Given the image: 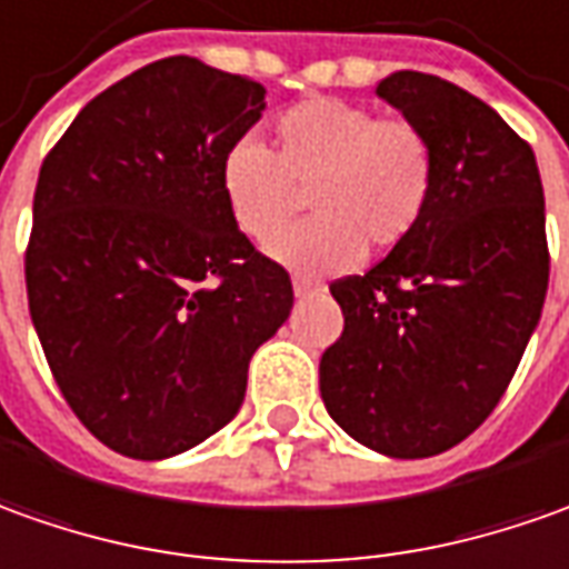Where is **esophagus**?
I'll return each mask as SVG.
<instances>
[{
  "label": "esophagus",
  "mask_w": 569,
  "mask_h": 569,
  "mask_svg": "<svg viewBox=\"0 0 569 569\" xmlns=\"http://www.w3.org/2000/svg\"><path fill=\"white\" fill-rule=\"evenodd\" d=\"M292 289H296V296H311V292H317V289H320V286L315 283V280H308V277H296V280H292Z\"/></svg>",
  "instance_id": "34e87169"
}]
</instances>
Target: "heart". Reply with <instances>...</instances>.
Wrapping results in <instances>:
<instances>
[{
    "label": "heart",
    "instance_id": "heart-1",
    "mask_svg": "<svg viewBox=\"0 0 569 569\" xmlns=\"http://www.w3.org/2000/svg\"><path fill=\"white\" fill-rule=\"evenodd\" d=\"M436 183V152L411 118L315 96L273 121L270 152L236 142L220 187L239 230L268 242L295 217L299 191L316 218L270 242V254L308 270H336L358 252H389L415 233Z\"/></svg>",
    "mask_w": 569,
    "mask_h": 569
}]
</instances>
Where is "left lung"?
Segmentation results:
<instances>
[{
  "instance_id": "8db88e82",
  "label": "left lung",
  "mask_w": 569,
  "mask_h": 569,
  "mask_svg": "<svg viewBox=\"0 0 569 569\" xmlns=\"http://www.w3.org/2000/svg\"><path fill=\"white\" fill-rule=\"evenodd\" d=\"M377 96L427 130L436 183L415 233L330 283L346 327L320 398L361 446L432 458L496 411L542 317V177L527 139L448 80L396 71Z\"/></svg>"
}]
</instances>
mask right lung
<instances>
[{
  "mask_svg": "<svg viewBox=\"0 0 569 569\" xmlns=\"http://www.w3.org/2000/svg\"><path fill=\"white\" fill-rule=\"evenodd\" d=\"M264 87L199 58L99 92L46 154L24 277L71 411L118 455L161 461L227 427L292 280L236 227L220 164Z\"/></svg>",
  "mask_w": 569,
  "mask_h": 569,
  "instance_id": "right-lung-1",
  "label": "right lung"
}]
</instances>
